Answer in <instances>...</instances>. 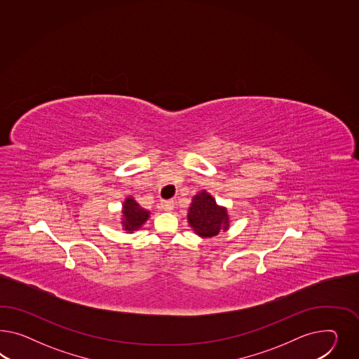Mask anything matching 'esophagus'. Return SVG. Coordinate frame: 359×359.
I'll return each instance as SVG.
<instances>
[{"label": "esophagus", "mask_w": 359, "mask_h": 359, "mask_svg": "<svg viewBox=\"0 0 359 359\" xmlns=\"http://www.w3.org/2000/svg\"><path fill=\"white\" fill-rule=\"evenodd\" d=\"M161 208L165 210V212H171L174 209V201L168 200V201H162L161 203Z\"/></svg>", "instance_id": "1"}]
</instances>
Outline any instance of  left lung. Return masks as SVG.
<instances>
[{
  "instance_id": "1",
  "label": "left lung",
  "mask_w": 359,
  "mask_h": 359,
  "mask_svg": "<svg viewBox=\"0 0 359 359\" xmlns=\"http://www.w3.org/2000/svg\"><path fill=\"white\" fill-rule=\"evenodd\" d=\"M188 223L201 238H212L229 229L227 209L215 203L213 196L201 191L192 198L188 210Z\"/></svg>"
}]
</instances>
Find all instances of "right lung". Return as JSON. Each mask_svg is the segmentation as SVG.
<instances>
[{
    "label": "right lung",
    "instance_id": "add662e5",
    "mask_svg": "<svg viewBox=\"0 0 359 359\" xmlns=\"http://www.w3.org/2000/svg\"><path fill=\"white\" fill-rule=\"evenodd\" d=\"M123 227L128 233L138 230L150 217V212L141 208L133 197H128L123 204Z\"/></svg>",
    "mask_w": 359,
    "mask_h": 359
}]
</instances>
